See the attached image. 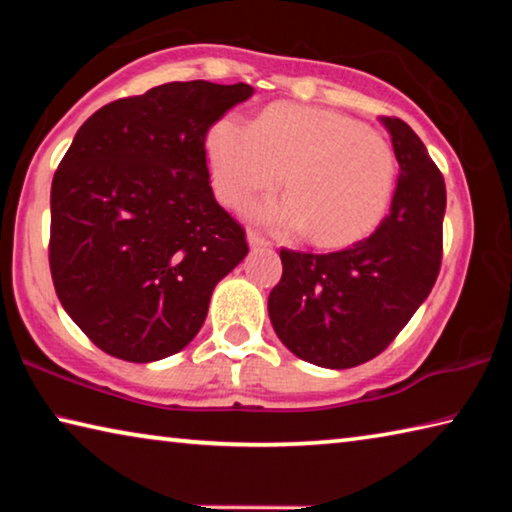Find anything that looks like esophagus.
<instances>
[{
    "label": "esophagus",
    "mask_w": 512,
    "mask_h": 512,
    "mask_svg": "<svg viewBox=\"0 0 512 512\" xmlns=\"http://www.w3.org/2000/svg\"><path fill=\"white\" fill-rule=\"evenodd\" d=\"M248 244L250 248H264V246H271V241H268L262 232L257 230H248Z\"/></svg>",
    "instance_id": "34e87169"
}]
</instances>
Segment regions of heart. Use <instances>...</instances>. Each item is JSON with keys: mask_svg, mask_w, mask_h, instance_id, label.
I'll list each match as a JSON object with an SVG mask.
<instances>
[{"mask_svg": "<svg viewBox=\"0 0 512 512\" xmlns=\"http://www.w3.org/2000/svg\"><path fill=\"white\" fill-rule=\"evenodd\" d=\"M205 146L223 203L241 205L284 180L289 194L259 205L257 219L280 232L311 230L318 246L366 237L391 203V144L341 112L277 103L253 124L214 121Z\"/></svg>", "mask_w": 512, "mask_h": 512, "instance_id": "b5f03b06", "label": "heart"}]
</instances>
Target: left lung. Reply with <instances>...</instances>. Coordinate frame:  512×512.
<instances>
[{"instance_id":"obj_1","label":"left lung","mask_w":512,"mask_h":512,"mask_svg":"<svg viewBox=\"0 0 512 512\" xmlns=\"http://www.w3.org/2000/svg\"><path fill=\"white\" fill-rule=\"evenodd\" d=\"M400 178L391 212L370 237L336 253L282 248L268 296L280 341L309 363L354 368L393 343L429 296L443 262L445 178L406 121L381 117Z\"/></svg>"}]
</instances>
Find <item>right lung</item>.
Here are the masks:
<instances>
[{
  "label": "right lung",
  "instance_id": "add662e5",
  "mask_svg": "<svg viewBox=\"0 0 512 512\" xmlns=\"http://www.w3.org/2000/svg\"><path fill=\"white\" fill-rule=\"evenodd\" d=\"M255 90L176 81L99 108L51 183L49 268L60 305L110 357H171L205 323L212 291L248 255L216 203L205 137Z\"/></svg>",
  "mask_w": 512,
  "mask_h": 512
}]
</instances>
